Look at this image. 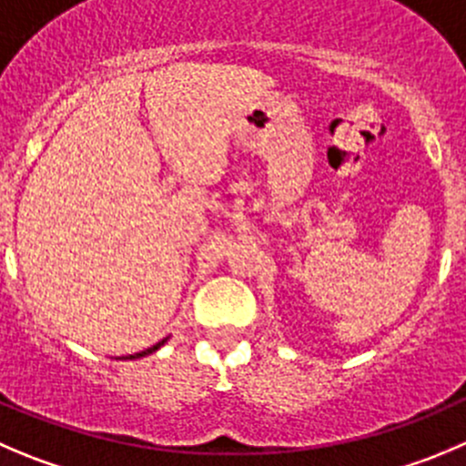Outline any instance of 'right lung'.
Here are the masks:
<instances>
[{
    "label": "right lung",
    "mask_w": 466,
    "mask_h": 466,
    "mask_svg": "<svg viewBox=\"0 0 466 466\" xmlns=\"http://www.w3.org/2000/svg\"><path fill=\"white\" fill-rule=\"evenodd\" d=\"M167 340H169V336H167V339H162V340H159V343L150 345V348L141 350V352H135V354H127V357H121V359H141V357H146V354H153V352H155V350H159V348H162V345H164V343H167Z\"/></svg>",
    "instance_id": "add662e5"
}]
</instances>
